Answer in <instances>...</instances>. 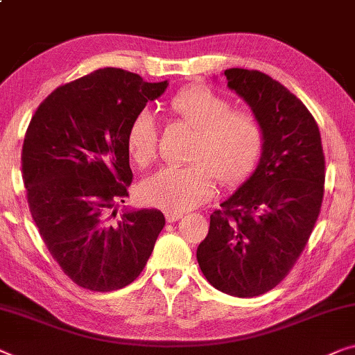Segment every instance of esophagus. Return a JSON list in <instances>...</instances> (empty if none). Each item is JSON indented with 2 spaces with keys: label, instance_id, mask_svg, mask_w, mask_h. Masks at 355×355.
<instances>
[{
  "label": "esophagus",
  "instance_id": "1",
  "mask_svg": "<svg viewBox=\"0 0 355 355\" xmlns=\"http://www.w3.org/2000/svg\"><path fill=\"white\" fill-rule=\"evenodd\" d=\"M165 218H166L168 223H176V220H179V219L182 218V213H179V211H166L165 213Z\"/></svg>",
  "mask_w": 355,
  "mask_h": 355
}]
</instances>
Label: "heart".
<instances>
[{
  "mask_svg": "<svg viewBox=\"0 0 355 355\" xmlns=\"http://www.w3.org/2000/svg\"><path fill=\"white\" fill-rule=\"evenodd\" d=\"M169 110L195 128L186 166H163L142 182V197L168 211H184L211 197L216 176L235 184L253 171L263 152V126L246 110H230L229 101L202 85L179 89L168 102ZM158 126L148 110L137 112L126 132L130 157L148 166L157 157Z\"/></svg>",
  "mask_w": 355,
  "mask_h": 355,
  "instance_id": "obj_1",
  "label": "heart"
}]
</instances>
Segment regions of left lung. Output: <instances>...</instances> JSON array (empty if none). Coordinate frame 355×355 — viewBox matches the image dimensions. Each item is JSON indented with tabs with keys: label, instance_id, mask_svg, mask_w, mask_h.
<instances>
[{
	"label": "left lung",
	"instance_id": "8db88e82",
	"mask_svg": "<svg viewBox=\"0 0 355 355\" xmlns=\"http://www.w3.org/2000/svg\"><path fill=\"white\" fill-rule=\"evenodd\" d=\"M224 75L258 118L264 144L254 171L209 216L197 261L216 290L253 297L279 285L304 250L320 213L325 157L314 116L284 85L258 70Z\"/></svg>",
	"mask_w": 355,
	"mask_h": 355
}]
</instances>
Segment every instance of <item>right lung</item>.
<instances>
[{
    "label": "right lung",
    "instance_id": "1",
    "mask_svg": "<svg viewBox=\"0 0 355 355\" xmlns=\"http://www.w3.org/2000/svg\"><path fill=\"white\" fill-rule=\"evenodd\" d=\"M168 80L99 69L59 86L35 112L22 147L28 207L49 253L76 285L114 291L137 279L165 216L123 209L132 181L128 126Z\"/></svg>",
    "mask_w": 355,
    "mask_h": 355
}]
</instances>
